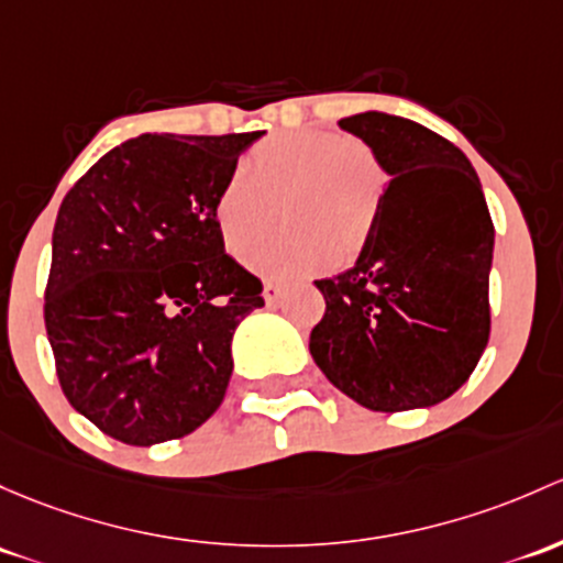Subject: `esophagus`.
I'll return each mask as SVG.
<instances>
[{
    "label": "esophagus",
    "mask_w": 563,
    "mask_h": 563,
    "mask_svg": "<svg viewBox=\"0 0 563 563\" xmlns=\"http://www.w3.org/2000/svg\"><path fill=\"white\" fill-rule=\"evenodd\" d=\"M280 294H283V288L277 286L275 280H266L264 283V294H262V297H264L266 305H275V301L280 299Z\"/></svg>",
    "instance_id": "34e87169"
}]
</instances>
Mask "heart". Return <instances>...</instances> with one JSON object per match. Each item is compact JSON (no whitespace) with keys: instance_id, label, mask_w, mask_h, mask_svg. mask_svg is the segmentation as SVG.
Returning a JSON list of instances; mask_svg holds the SVG:
<instances>
[{"instance_id":"heart-1","label":"heart","mask_w":563,"mask_h":563,"mask_svg":"<svg viewBox=\"0 0 563 563\" xmlns=\"http://www.w3.org/2000/svg\"><path fill=\"white\" fill-rule=\"evenodd\" d=\"M388 177L369 145L329 132L272 134L221 183L212 223L227 253L245 258L278 210L286 233L251 254V266L275 280L356 264L380 227Z\"/></svg>"}]
</instances>
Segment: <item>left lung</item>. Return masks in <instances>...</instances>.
<instances>
[{"label": "left lung", "mask_w": 563, "mask_h": 563, "mask_svg": "<svg viewBox=\"0 0 563 563\" xmlns=\"http://www.w3.org/2000/svg\"><path fill=\"white\" fill-rule=\"evenodd\" d=\"M340 126L380 158L388 188L369 251L316 280L327 312L310 353L366 410L431 407L470 380L488 345L494 223L481 180L453 142L416 121L369 110Z\"/></svg>", "instance_id": "left-lung-1"}]
</instances>
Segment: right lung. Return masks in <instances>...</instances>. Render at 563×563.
<instances>
[{
    "mask_svg": "<svg viewBox=\"0 0 563 563\" xmlns=\"http://www.w3.org/2000/svg\"><path fill=\"white\" fill-rule=\"evenodd\" d=\"M262 132L140 134L69 188L45 329L69 405L126 445L180 440L221 407L262 280L223 251L212 199Z\"/></svg>",
    "mask_w": 563,
    "mask_h": 563,
    "instance_id": "obj_1",
    "label": "right lung"
}]
</instances>
